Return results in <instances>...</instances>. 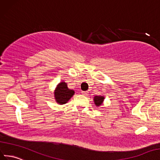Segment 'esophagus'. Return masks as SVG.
<instances>
[{"instance_id": "esophagus-1", "label": "esophagus", "mask_w": 160, "mask_h": 160, "mask_svg": "<svg viewBox=\"0 0 160 160\" xmlns=\"http://www.w3.org/2000/svg\"><path fill=\"white\" fill-rule=\"evenodd\" d=\"M82 94L84 96H88V92H87V91H82Z\"/></svg>"}]
</instances>
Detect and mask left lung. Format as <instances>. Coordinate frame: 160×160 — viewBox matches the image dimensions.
<instances>
[{"instance_id": "1", "label": "left lung", "mask_w": 160, "mask_h": 160, "mask_svg": "<svg viewBox=\"0 0 160 160\" xmlns=\"http://www.w3.org/2000/svg\"><path fill=\"white\" fill-rule=\"evenodd\" d=\"M104 99V96H96L94 97V101L96 106L99 107L102 104Z\"/></svg>"}]
</instances>
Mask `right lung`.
I'll return each instance as SVG.
<instances>
[{"mask_svg":"<svg viewBox=\"0 0 160 160\" xmlns=\"http://www.w3.org/2000/svg\"><path fill=\"white\" fill-rule=\"evenodd\" d=\"M74 94V91L68 88L67 83L64 82H62L60 84H58L54 91L55 99L60 104L67 103Z\"/></svg>","mask_w":160,"mask_h":160,"instance_id":"add662e5","label":"right lung"}]
</instances>
